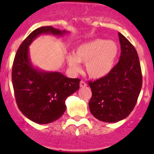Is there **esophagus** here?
<instances>
[{"instance_id": "1", "label": "esophagus", "mask_w": 154, "mask_h": 154, "mask_svg": "<svg viewBox=\"0 0 154 154\" xmlns=\"http://www.w3.org/2000/svg\"><path fill=\"white\" fill-rule=\"evenodd\" d=\"M79 85H80L81 88H84L87 86V84H86V82H85L83 80H81L80 82H79Z\"/></svg>"}]
</instances>
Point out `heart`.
Returning <instances> with one entry per match:
<instances>
[{
  "label": "heart",
  "instance_id": "obj_1",
  "mask_svg": "<svg viewBox=\"0 0 154 154\" xmlns=\"http://www.w3.org/2000/svg\"><path fill=\"white\" fill-rule=\"evenodd\" d=\"M119 55V47L113 41L95 39L75 49V55H68L67 63L72 71L80 70L79 62L85 63V71L90 77L100 79L110 73Z\"/></svg>",
  "mask_w": 154,
  "mask_h": 154
}]
</instances>
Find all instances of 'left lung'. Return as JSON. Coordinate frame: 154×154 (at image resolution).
<instances>
[{"label":"left lung","instance_id":"1","mask_svg":"<svg viewBox=\"0 0 154 154\" xmlns=\"http://www.w3.org/2000/svg\"><path fill=\"white\" fill-rule=\"evenodd\" d=\"M121 45L119 61L110 73L88 82L92 97L91 114L105 122H117L133 110L142 88V72L137 51L131 43L119 32Z\"/></svg>","mask_w":154,"mask_h":154}]
</instances>
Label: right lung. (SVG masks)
<instances>
[{"label":"right lung","instance_id":"obj_1","mask_svg":"<svg viewBox=\"0 0 154 154\" xmlns=\"http://www.w3.org/2000/svg\"><path fill=\"white\" fill-rule=\"evenodd\" d=\"M66 32L51 26L39 27L26 37L16 54L11 76L16 101L21 112L34 122L48 124L59 119L66 111L65 100L79 89L80 79L34 68L29 45L41 34L60 36Z\"/></svg>","mask_w":154,"mask_h":154}]
</instances>
